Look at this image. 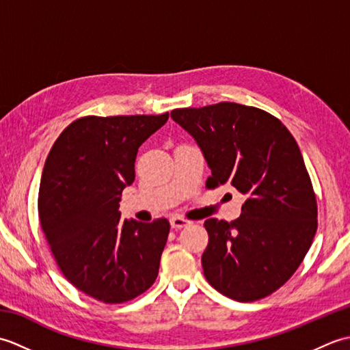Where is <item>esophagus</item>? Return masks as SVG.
<instances>
[{"label": "esophagus", "mask_w": 350, "mask_h": 350, "mask_svg": "<svg viewBox=\"0 0 350 350\" xmlns=\"http://www.w3.org/2000/svg\"><path fill=\"white\" fill-rule=\"evenodd\" d=\"M170 224L171 227H173L174 230H180L183 227H188L191 224V221L185 219V218H180V217H173L170 219Z\"/></svg>", "instance_id": "34e87169"}]
</instances>
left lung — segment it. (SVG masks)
I'll use <instances>...</instances> for the list:
<instances>
[{"mask_svg": "<svg viewBox=\"0 0 350 350\" xmlns=\"http://www.w3.org/2000/svg\"><path fill=\"white\" fill-rule=\"evenodd\" d=\"M196 139L212 176L245 198L241 217L209 218L202 256L206 280L239 302L262 299L292 277L317 230L316 196L292 133L254 107L221 102L171 111Z\"/></svg>", "mask_w": 350, "mask_h": 350, "instance_id": "obj_1", "label": "left lung"}]
</instances>
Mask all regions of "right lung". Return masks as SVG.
<instances>
[{
  "label": "right lung",
  "instance_id": "add662e5",
  "mask_svg": "<svg viewBox=\"0 0 350 350\" xmlns=\"http://www.w3.org/2000/svg\"><path fill=\"white\" fill-rule=\"evenodd\" d=\"M161 116L83 117L52 146L39 189L43 233L64 277L105 304L150 287L170 222L122 221V192L135 180L139 146L162 128Z\"/></svg>",
  "mask_w": 350,
  "mask_h": 350
}]
</instances>
